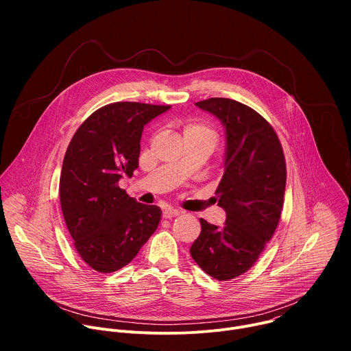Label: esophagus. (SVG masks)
I'll use <instances>...</instances> for the list:
<instances>
[{
  "mask_svg": "<svg viewBox=\"0 0 351 351\" xmlns=\"http://www.w3.org/2000/svg\"><path fill=\"white\" fill-rule=\"evenodd\" d=\"M179 215V211L178 210H173V208H165L164 213H162V217L167 218V219H171V218H175Z\"/></svg>",
  "mask_w": 351,
  "mask_h": 351,
  "instance_id": "34e87169",
  "label": "esophagus"
}]
</instances>
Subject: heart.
Here are the masks:
<instances>
[{
  "instance_id": "heart-1",
  "label": "heart",
  "mask_w": 351,
  "mask_h": 351,
  "mask_svg": "<svg viewBox=\"0 0 351 351\" xmlns=\"http://www.w3.org/2000/svg\"><path fill=\"white\" fill-rule=\"evenodd\" d=\"M183 133L184 134H211V136H214V132L208 126L199 123V122L187 123L183 129Z\"/></svg>"
}]
</instances>
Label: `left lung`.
Listing matches in <instances>:
<instances>
[{"label":"left lung","instance_id":"obj_1","mask_svg":"<svg viewBox=\"0 0 351 351\" xmlns=\"http://www.w3.org/2000/svg\"><path fill=\"white\" fill-rule=\"evenodd\" d=\"M225 126V172L215 191L226 213L222 228L204 219L190 247L197 265L218 280L237 278L254 265L279 223L286 162L274 128L253 108L230 98L195 103Z\"/></svg>","mask_w":351,"mask_h":351}]
</instances>
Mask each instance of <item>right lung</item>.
Segmentation results:
<instances>
[{"label":"right lung","instance_id":"obj_1","mask_svg":"<svg viewBox=\"0 0 351 351\" xmlns=\"http://www.w3.org/2000/svg\"><path fill=\"white\" fill-rule=\"evenodd\" d=\"M171 106L112 103L93 112L64 157L60 198L82 260L97 272L128 265L158 228L161 208L145 206L118 186L138 167L144 126Z\"/></svg>","mask_w":351,"mask_h":351}]
</instances>
